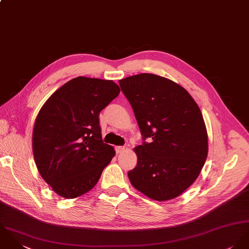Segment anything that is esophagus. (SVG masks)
<instances>
[{"mask_svg":"<svg viewBox=\"0 0 249 249\" xmlns=\"http://www.w3.org/2000/svg\"><path fill=\"white\" fill-rule=\"evenodd\" d=\"M124 150H125V147H124V146H116V147H115V151H116V153H117V154L122 153Z\"/></svg>","mask_w":249,"mask_h":249,"instance_id":"34e87169","label":"esophagus"}]
</instances>
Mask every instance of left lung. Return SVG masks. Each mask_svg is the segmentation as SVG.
Here are the masks:
<instances>
[{"mask_svg":"<svg viewBox=\"0 0 249 249\" xmlns=\"http://www.w3.org/2000/svg\"><path fill=\"white\" fill-rule=\"evenodd\" d=\"M142 139L128 177L157 201L176 198L198 177L208 155V134L198 105L173 81L148 73L119 80Z\"/></svg>","mask_w":249,"mask_h":249,"instance_id":"left-lung-1","label":"left lung"}]
</instances>
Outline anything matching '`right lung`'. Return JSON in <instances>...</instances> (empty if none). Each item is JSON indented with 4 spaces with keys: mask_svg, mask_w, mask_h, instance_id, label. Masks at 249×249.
<instances>
[{
    "mask_svg": "<svg viewBox=\"0 0 249 249\" xmlns=\"http://www.w3.org/2000/svg\"><path fill=\"white\" fill-rule=\"evenodd\" d=\"M119 93L113 81L77 77L40 108L33 131L35 161L59 196L76 198L89 192L114 157L113 147L103 142L99 114Z\"/></svg>",
    "mask_w": 249,
    "mask_h": 249,
    "instance_id": "right-lung-1",
    "label": "right lung"
}]
</instances>
